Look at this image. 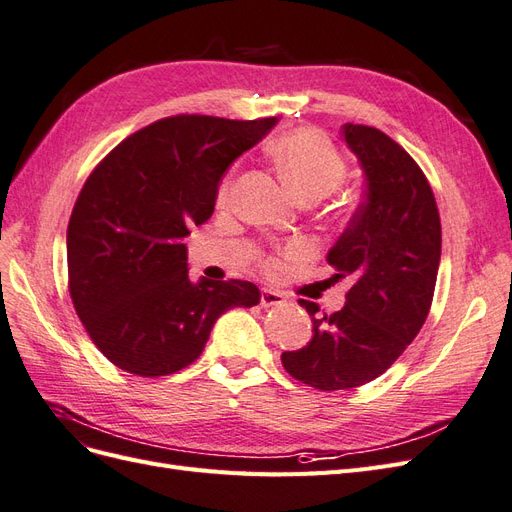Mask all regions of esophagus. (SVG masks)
<instances>
[{
    "instance_id": "34e87169",
    "label": "esophagus",
    "mask_w": 512,
    "mask_h": 512,
    "mask_svg": "<svg viewBox=\"0 0 512 512\" xmlns=\"http://www.w3.org/2000/svg\"><path fill=\"white\" fill-rule=\"evenodd\" d=\"M282 303H284V297L280 292L262 290V294H260V305L262 307H273V305H282Z\"/></svg>"
}]
</instances>
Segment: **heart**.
Returning a JSON list of instances; mask_svg holds the SVG:
<instances>
[{
  "mask_svg": "<svg viewBox=\"0 0 512 512\" xmlns=\"http://www.w3.org/2000/svg\"><path fill=\"white\" fill-rule=\"evenodd\" d=\"M277 173L288 188L303 198H322L331 194L346 179V160L327 136L314 128H299L282 134L269 147ZM232 175H228L218 190V200L226 205L232 194ZM301 245H290L284 258L299 256ZM282 265L280 258H269L267 269Z\"/></svg>",
  "mask_w": 512,
  "mask_h": 512,
  "instance_id": "1",
  "label": "heart"
}]
</instances>
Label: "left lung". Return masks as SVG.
<instances>
[{
    "mask_svg": "<svg viewBox=\"0 0 512 512\" xmlns=\"http://www.w3.org/2000/svg\"><path fill=\"white\" fill-rule=\"evenodd\" d=\"M342 134L365 173V200L331 247L333 280L350 277L339 312L301 299L314 335L282 354L292 378L318 391L354 389L384 374L427 320L440 267L442 226L423 170L391 136L346 123Z\"/></svg>",
    "mask_w": 512,
    "mask_h": 512,
    "instance_id": "1",
    "label": "left lung"
}]
</instances>
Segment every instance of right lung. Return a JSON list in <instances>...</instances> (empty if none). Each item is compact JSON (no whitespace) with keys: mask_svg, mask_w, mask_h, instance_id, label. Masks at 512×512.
<instances>
[{"mask_svg":"<svg viewBox=\"0 0 512 512\" xmlns=\"http://www.w3.org/2000/svg\"><path fill=\"white\" fill-rule=\"evenodd\" d=\"M277 117L175 115L134 132L94 168L68 224V288L91 342L119 369L158 378L194 363L252 282L190 280L183 237L205 224L226 168Z\"/></svg>","mask_w":512,"mask_h":512,"instance_id":"add662e5","label":"right lung"}]
</instances>
